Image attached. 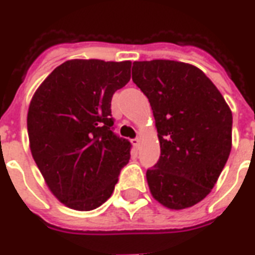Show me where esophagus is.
Here are the masks:
<instances>
[{
	"instance_id": "esophagus-1",
	"label": "esophagus",
	"mask_w": 255,
	"mask_h": 255,
	"mask_svg": "<svg viewBox=\"0 0 255 255\" xmlns=\"http://www.w3.org/2000/svg\"><path fill=\"white\" fill-rule=\"evenodd\" d=\"M131 141H132V144H133L134 148H138V145H140V138L134 137V138H132Z\"/></svg>"
}]
</instances>
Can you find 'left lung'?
Listing matches in <instances>:
<instances>
[{
    "label": "left lung",
    "instance_id": "8db88e82",
    "mask_svg": "<svg viewBox=\"0 0 255 255\" xmlns=\"http://www.w3.org/2000/svg\"><path fill=\"white\" fill-rule=\"evenodd\" d=\"M132 81L153 110L161 156L146 170L153 198L170 210L203 200L232 149V111L199 68L173 60L134 61Z\"/></svg>",
    "mask_w": 255,
    "mask_h": 255
}]
</instances>
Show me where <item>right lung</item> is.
Here are the masks:
<instances>
[{"label": "right lung", "mask_w": 255, "mask_h": 255, "mask_svg": "<svg viewBox=\"0 0 255 255\" xmlns=\"http://www.w3.org/2000/svg\"><path fill=\"white\" fill-rule=\"evenodd\" d=\"M131 61L69 60L35 92L27 114L30 148L45 183L69 208L92 211L113 194L131 142L114 129L111 99Z\"/></svg>", "instance_id": "1"}]
</instances>
